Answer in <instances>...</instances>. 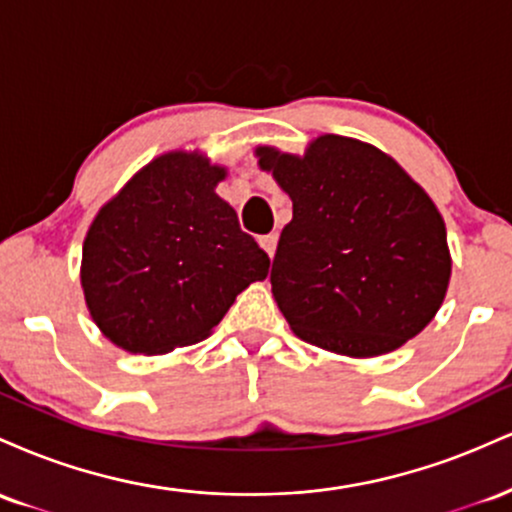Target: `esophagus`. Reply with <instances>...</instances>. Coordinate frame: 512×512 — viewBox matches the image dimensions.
Returning a JSON list of instances; mask_svg holds the SVG:
<instances>
[{
  "label": "esophagus",
  "mask_w": 512,
  "mask_h": 512,
  "mask_svg": "<svg viewBox=\"0 0 512 512\" xmlns=\"http://www.w3.org/2000/svg\"><path fill=\"white\" fill-rule=\"evenodd\" d=\"M276 240H279V236H276V233H267V236L260 238V245H262L264 252H267L269 257H274V252H276Z\"/></svg>",
  "instance_id": "obj_1"
}]
</instances>
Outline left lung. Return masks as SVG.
<instances>
[{"label": "left lung", "mask_w": 512, "mask_h": 512, "mask_svg": "<svg viewBox=\"0 0 512 512\" xmlns=\"http://www.w3.org/2000/svg\"><path fill=\"white\" fill-rule=\"evenodd\" d=\"M260 168L291 197L272 293L303 342L380 356L416 337L450 281L445 223L402 166L358 139L322 134L303 156L257 146Z\"/></svg>", "instance_id": "1"}]
</instances>
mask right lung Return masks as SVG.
<instances>
[{"label": "right lung", "instance_id": "right-lung-1", "mask_svg": "<svg viewBox=\"0 0 512 512\" xmlns=\"http://www.w3.org/2000/svg\"><path fill=\"white\" fill-rule=\"evenodd\" d=\"M226 168L187 151L154 158L98 211L81 257L93 322L129 354L202 342L269 257L216 195Z\"/></svg>", "mask_w": 512, "mask_h": 512}]
</instances>
